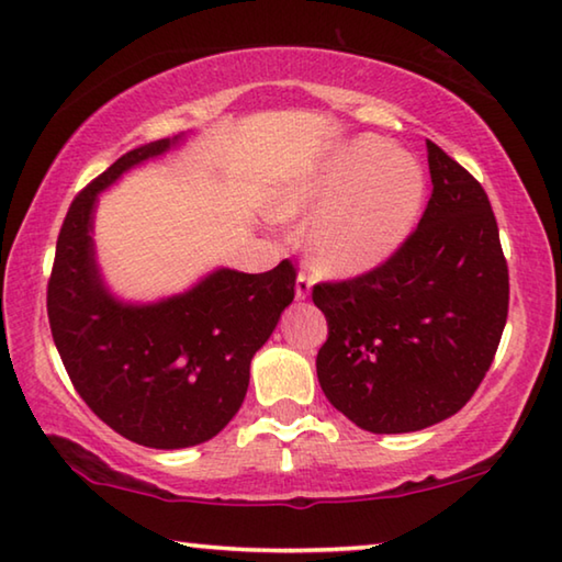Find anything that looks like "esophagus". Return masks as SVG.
<instances>
[{"instance_id": "1", "label": "esophagus", "mask_w": 562, "mask_h": 562, "mask_svg": "<svg viewBox=\"0 0 562 562\" xmlns=\"http://www.w3.org/2000/svg\"><path fill=\"white\" fill-rule=\"evenodd\" d=\"M310 292H312V280H310V274L300 272V274H297V282H294V297H297V300L302 302V300H307V297H310Z\"/></svg>"}]
</instances>
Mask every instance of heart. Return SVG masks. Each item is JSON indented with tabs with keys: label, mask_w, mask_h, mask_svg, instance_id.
I'll use <instances>...</instances> for the list:
<instances>
[{
	"label": "heart",
	"mask_w": 562,
	"mask_h": 562,
	"mask_svg": "<svg viewBox=\"0 0 562 562\" xmlns=\"http://www.w3.org/2000/svg\"><path fill=\"white\" fill-rule=\"evenodd\" d=\"M426 201L418 160L374 136L329 148L278 188L272 213L307 215L304 252L317 272L355 280L394 258L416 231Z\"/></svg>",
	"instance_id": "obj_1"
}]
</instances>
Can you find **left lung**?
I'll return each instance as SVG.
<instances>
[{
  "label": "left lung",
  "mask_w": 562,
  "mask_h": 562,
  "mask_svg": "<svg viewBox=\"0 0 562 562\" xmlns=\"http://www.w3.org/2000/svg\"><path fill=\"white\" fill-rule=\"evenodd\" d=\"M431 198L384 268L322 282L329 335L317 379L329 404L372 434L453 416L486 376L508 317V265L486 190L426 140Z\"/></svg>",
  "instance_id": "1"
}]
</instances>
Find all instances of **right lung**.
<instances>
[{"label":"right lung","instance_id":"1","mask_svg":"<svg viewBox=\"0 0 562 562\" xmlns=\"http://www.w3.org/2000/svg\"><path fill=\"white\" fill-rule=\"evenodd\" d=\"M186 133L138 146L76 195L56 240L46 292L54 345L76 392L103 424L148 449H188L237 414L250 361L294 300V268H215L186 292L131 302L103 280L93 243L99 195Z\"/></svg>","mask_w":562,"mask_h":562}]
</instances>
